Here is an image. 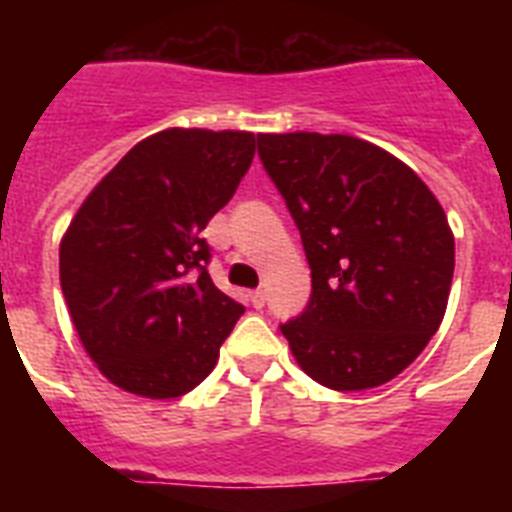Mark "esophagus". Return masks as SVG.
I'll list each match as a JSON object with an SVG mask.
<instances>
[{
  "instance_id": "34e87169",
  "label": "esophagus",
  "mask_w": 512,
  "mask_h": 512,
  "mask_svg": "<svg viewBox=\"0 0 512 512\" xmlns=\"http://www.w3.org/2000/svg\"><path fill=\"white\" fill-rule=\"evenodd\" d=\"M249 303L255 305V308H263V305H265V292H263V289H255V292H249Z\"/></svg>"
}]
</instances>
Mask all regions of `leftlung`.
<instances>
[{"label":"left lung","instance_id":"obj_1","mask_svg":"<svg viewBox=\"0 0 512 512\" xmlns=\"http://www.w3.org/2000/svg\"><path fill=\"white\" fill-rule=\"evenodd\" d=\"M295 220L311 297L281 324L297 364L332 390L401 374L444 319L454 236L430 188L388 151L319 132L257 135Z\"/></svg>","mask_w":512,"mask_h":512}]
</instances>
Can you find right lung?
Listing matches in <instances>:
<instances>
[{
  "mask_svg": "<svg viewBox=\"0 0 512 512\" xmlns=\"http://www.w3.org/2000/svg\"><path fill=\"white\" fill-rule=\"evenodd\" d=\"M255 156L252 132L164 130L127 151L60 241V287L108 380L177 398L217 364L244 305L209 279L201 231Z\"/></svg>",
  "mask_w": 512,
  "mask_h": 512,
  "instance_id": "add662e5",
  "label": "right lung"
}]
</instances>
